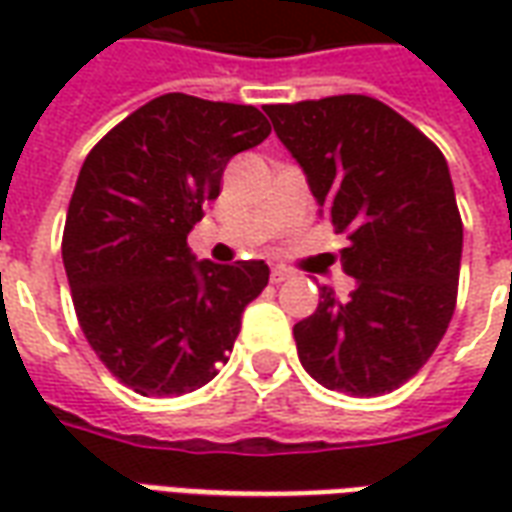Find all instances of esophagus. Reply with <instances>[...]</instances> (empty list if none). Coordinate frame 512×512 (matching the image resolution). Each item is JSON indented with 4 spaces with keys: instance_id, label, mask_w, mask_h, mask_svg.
Wrapping results in <instances>:
<instances>
[{
    "instance_id": "1",
    "label": "esophagus",
    "mask_w": 512,
    "mask_h": 512,
    "mask_svg": "<svg viewBox=\"0 0 512 512\" xmlns=\"http://www.w3.org/2000/svg\"><path fill=\"white\" fill-rule=\"evenodd\" d=\"M290 277H293V271H290V268H282V266L271 268V282H274V285H282V282H288Z\"/></svg>"
}]
</instances>
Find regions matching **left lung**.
Here are the masks:
<instances>
[{"mask_svg": "<svg viewBox=\"0 0 512 512\" xmlns=\"http://www.w3.org/2000/svg\"><path fill=\"white\" fill-rule=\"evenodd\" d=\"M337 233L348 301L323 288L293 326L304 370L326 389L392 392L430 359L450 326L463 224L441 150L370 95L266 106Z\"/></svg>", "mask_w": 512, "mask_h": 512, "instance_id": "left-lung-1", "label": "left lung"}]
</instances>
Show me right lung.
Here are the masks:
<instances>
[{
	"label": "right lung",
	"instance_id": "1",
	"mask_svg": "<svg viewBox=\"0 0 512 512\" xmlns=\"http://www.w3.org/2000/svg\"><path fill=\"white\" fill-rule=\"evenodd\" d=\"M268 134L255 106L167 93L84 158L62 263L87 343L139 395L208 384L230 359L246 304L268 285L263 260L197 263L186 244L230 158Z\"/></svg>",
	"mask_w": 512,
	"mask_h": 512
}]
</instances>
